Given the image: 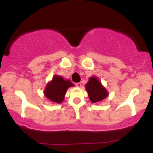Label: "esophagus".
I'll return each instance as SVG.
<instances>
[{"label":"esophagus","instance_id":"1","mask_svg":"<svg viewBox=\"0 0 153 153\" xmlns=\"http://www.w3.org/2000/svg\"><path fill=\"white\" fill-rule=\"evenodd\" d=\"M75 86H78V87H81V83H76V84H75Z\"/></svg>","mask_w":153,"mask_h":153}]
</instances>
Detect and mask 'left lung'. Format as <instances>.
Wrapping results in <instances>:
<instances>
[{
  "label": "left lung",
  "instance_id": "left-lung-1",
  "mask_svg": "<svg viewBox=\"0 0 153 153\" xmlns=\"http://www.w3.org/2000/svg\"><path fill=\"white\" fill-rule=\"evenodd\" d=\"M86 89L92 103L99 102L108 96V92L96 77L89 78L86 85Z\"/></svg>",
  "mask_w": 153,
  "mask_h": 153
}]
</instances>
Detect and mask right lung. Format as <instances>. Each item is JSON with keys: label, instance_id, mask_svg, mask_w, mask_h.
Listing matches in <instances>:
<instances>
[{"label": "right lung", "instance_id": "add662e5", "mask_svg": "<svg viewBox=\"0 0 153 153\" xmlns=\"http://www.w3.org/2000/svg\"><path fill=\"white\" fill-rule=\"evenodd\" d=\"M73 86L71 81L64 80L61 76L55 75L45 89V96L52 102L61 104L64 98L67 89Z\"/></svg>", "mask_w": 153, "mask_h": 153}]
</instances>
